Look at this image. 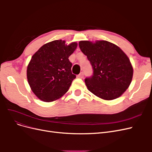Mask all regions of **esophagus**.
<instances>
[{
  "instance_id": "esophagus-1",
  "label": "esophagus",
  "mask_w": 152,
  "mask_h": 152,
  "mask_svg": "<svg viewBox=\"0 0 152 152\" xmlns=\"http://www.w3.org/2000/svg\"><path fill=\"white\" fill-rule=\"evenodd\" d=\"M78 78H80V79H82L84 77V73L83 72H80L79 75H78Z\"/></svg>"
}]
</instances>
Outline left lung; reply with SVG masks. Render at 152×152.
I'll return each mask as SVG.
<instances>
[{
	"instance_id": "1",
	"label": "left lung",
	"mask_w": 152,
	"mask_h": 152,
	"mask_svg": "<svg viewBox=\"0 0 152 152\" xmlns=\"http://www.w3.org/2000/svg\"><path fill=\"white\" fill-rule=\"evenodd\" d=\"M79 45L93 68V77L85 80L87 89L104 100L120 97L133 76V67L126 53L107 40H81Z\"/></svg>"
}]
</instances>
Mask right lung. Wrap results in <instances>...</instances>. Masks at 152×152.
Wrapping results in <instances>:
<instances>
[{"label":"right lung","instance_id":"obj_1","mask_svg":"<svg viewBox=\"0 0 152 152\" xmlns=\"http://www.w3.org/2000/svg\"><path fill=\"white\" fill-rule=\"evenodd\" d=\"M78 44H66L56 40L45 44L31 57L27 66L26 77L31 90L39 99L52 102L68 91L76 76L72 74L68 58Z\"/></svg>","mask_w":152,"mask_h":152}]
</instances>
